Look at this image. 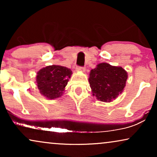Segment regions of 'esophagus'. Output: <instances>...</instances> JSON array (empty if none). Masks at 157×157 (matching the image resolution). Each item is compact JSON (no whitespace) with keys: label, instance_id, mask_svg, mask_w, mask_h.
<instances>
[{"label":"esophagus","instance_id":"34e87169","mask_svg":"<svg viewBox=\"0 0 157 157\" xmlns=\"http://www.w3.org/2000/svg\"><path fill=\"white\" fill-rule=\"evenodd\" d=\"M76 70L78 72H84L86 71V68L84 67H81V66H77L76 68Z\"/></svg>","mask_w":157,"mask_h":157}]
</instances>
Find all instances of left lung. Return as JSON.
Returning <instances> with one entry per match:
<instances>
[{"label":"left lung","mask_w":157,"mask_h":157,"mask_svg":"<svg viewBox=\"0 0 157 157\" xmlns=\"http://www.w3.org/2000/svg\"><path fill=\"white\" fill-rule=\"evenodd\" d=\"M128 74L121 66L100 63L91 69L89 81L92 95L103 102H111L124 91Z\"/></svg>","instance_id":"obj_1"}]
</instances>
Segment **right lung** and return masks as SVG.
Here are the masks:
<instances>
[{"instance_id":"1","label":"right lung","mask_w":157,"mask_h":157,"mask_svg":"<svg viewBox=\"0 0 157 157\" xmlns=\"http://www.w3.org/2000/svg\"><path fill=\"white\" fill-rule=\"evenodd\" d=\"M72 71L60 65L48 66L40 69L36 82L40 94L48 99H55L63 95Z\"/></svg>"}]
</instances>
